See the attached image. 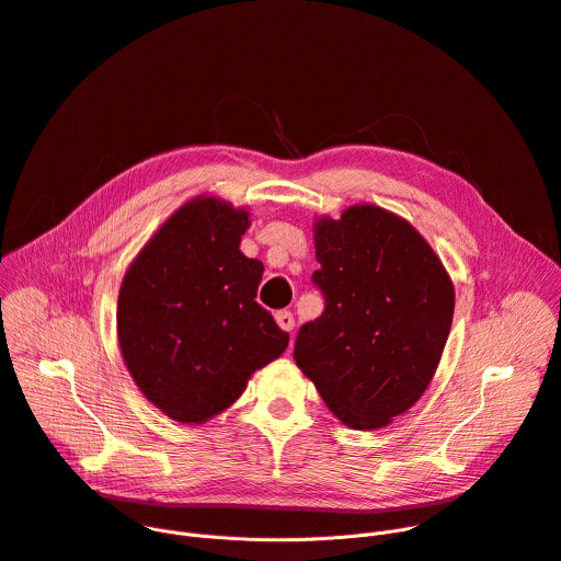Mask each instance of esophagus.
Returning a JSON list of instances; mask_svg holds the SVG:
<instances>
[{
  "label": "esophagus",
  "instance_id": "1",
  "mask_svg": "<svg viewBox=\"0 0 561 561\" xmlns=\"http://www.w3.org/2000/svg\"><path fill=\"white\" fill-rule=\"evenodd\" d=\"M276 323H278L280 330L291 332V330H294V317H291V312H287V310L276 312Z\"/></svg>",
  "mask_w": 561,
  "mask_h": 561
}]
</instances>
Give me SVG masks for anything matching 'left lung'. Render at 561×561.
<instances>
[{"label": "left lung", "mask_w": 561, "mask_h": 561, "mask_svg": "<svg viewBox=\"0 0 561 561\" xmlns=\"http://www.w3.org/2000/svg\"><path fill=\"white\" fill-rule=\"evenodd\" d=\"M325 296L319 319L298 330L296 366L351 428L375 431L428 389L454 319V283L436 251L400 215L355 204L317 218Z\"/></svg>", "instance_id": "8db88e82"}]
</instances>
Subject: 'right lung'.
I'll list each match as a JSON object with an SVG mask.
<instances>
[{"label": "right lung", "instance_id": "obj_1", "mask_svg": "<svg viewBox=\"0 0 561 561\" xmlns=\"http://www.w3.org/2000/svg\"><path fill=\"white\" fill-rule=\"evenodd\" d=\"M251 213L197 195L127 267L116 310L118 348L139 391L170 420L202 424L229 409L289 334L255 304L263 263L240 251Z\"/></svg>", "mask_w": 561, "mask_h": 561}]
</instances>
